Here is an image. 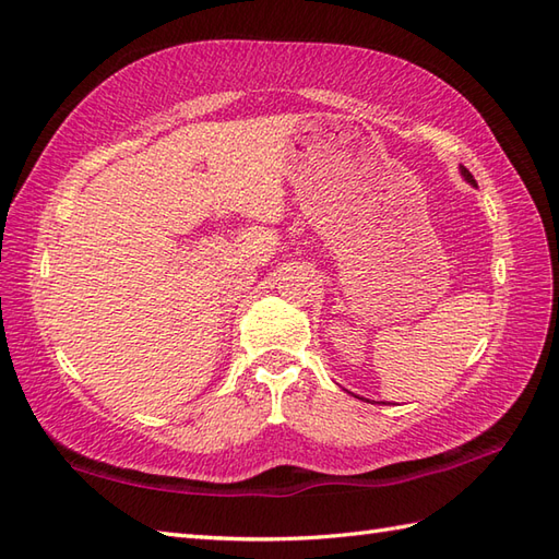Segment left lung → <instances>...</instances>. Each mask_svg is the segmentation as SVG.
I'll return each mask as SVG.
<instances>
[{
	"instance_id": "obj_1",
	"label": "left lung",
	"mask_w": 559,
	"mask_h": 559,
	"mask_svg": "<svg viewBox=\"0 0 559 559\" xmlns=\"http://www.w3.org/2000/svg\"><path fill=\"white\" fill-rule=\"evenodd\" d=\"M462 175H464V179H466L468 183H474V186H476V179H474V177H471V171H468L466 167H462Z\"/></svg>"
}]
</instances>
